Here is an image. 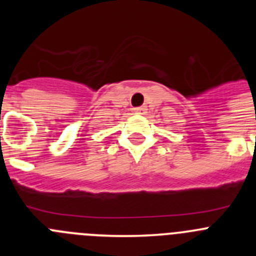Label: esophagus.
Segmentation results:
<instances>
[{
  "label": "esophagus",
  "mask_w": 256,
  "mask_h": 256,
  "mask_svg": "<svg viewBox=\"0 0 256 256\" xmlns=\"http://www.w3.org/2000/svg\"><path fill=\"white\" fill-rule=\"evenodd\" d=\"M146 106H140V108H134V110L133 112H136V114H138V115H144L146 114Z\"/></svg>",
  "instance_id": "34e87169"
}]
</instances>
